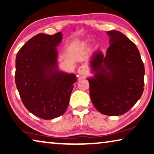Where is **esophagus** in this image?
<instances>
[{
  "instance_id": "esophagus-1",
  "label": "esophagus",
  "mask_w": 154,
  "mask_h": 154,
  "mask_svg": "<svg viewBox=\"0 0 154 154\" xmlns=\"http://www.w3.org/2000/svg\"><path fill=\"white\" fill-rule=\"evenodd\" d=\"M87 72H88V70H87V68L85 66H81L78 68V73L80 75H86Z\"/></svg>"
}]
</instances>
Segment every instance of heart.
Listing matches in <instances>:
<instances>
[{
  "label": "heart",
  "mask_w": 154,
  "mask_h": 154,
  "mask_svg": "<svg viewBox=\"0 0 154 154\" xmlns=\"http://www.w3.org/2000/svg\"><path fill=\"white\" fill-rule=\"evenodd\" d=\"M89 42H90V41H89L88 39H86L84 41H80V42L78 43L76 45V47L78 48H80V49H83V48H86L87 45H88Z\"/></svg>",
  "instance_id": "obj_1"
}]
</instances>
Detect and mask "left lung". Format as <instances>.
<instances>
[{
	"instance_id": "1",
	"label": "left lung",
	"mask_w": 154,
	"mask_h": 154,
	"mask_svg": "<svg viewBox=\"0 0 154 154\" xmlns=\"http://www.w3.org/2000/svg\"><path fill=\"white\" fill-rule=\"evenodd\" d=\"M106 55H92L93 77L88 78L90 96L96 109L106 116H121L134 106L144 91V66L136 45L117 30L107 32Z\"/></svg>"
}]
</instances>
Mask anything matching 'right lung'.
<instances>
[{"instance_id": "right-lung-1", "label": "right lung", "mask_w": 154, "mask_h": 154, "mask_svg": "<svg viewBox=\"0 0 154 154\" xmlns=\"http://www.w3.org/2000/svg\"><path fill=\"white\" fill-rule=\"evenodd\" d=\"M62 33H40L18 50L15 82L23 104L36 117L51 120L65 113L76 75L58 68L57 46Z\"/></svg>"}]
</instances>
